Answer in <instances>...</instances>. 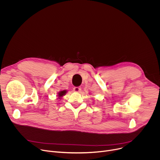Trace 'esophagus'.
I'll use <instances>...</instances> for the list:
<instances>
[{
  "label": "esophagus",
  "mask_w": 160,
  "mask_h": 160,
  "mask_svg": "<svg viewBox=\"0 0 160 160\" xmlns=\"http://www.w3.org/2000/svg\"><path fill=\"white\" fill-rule=\"evenodd\" d=\"M81 90H82L81 87H76L73 88V91L75 92H80Z\"/></svg>",
  "instance_id": "1"
}]
</instances>
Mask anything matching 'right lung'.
<instances>
[{
	"instance_id": "1",
	"label": "right lung",
	"mask_w": 160,
	"mask_h": 160,
	"mask_svg": "<svg viewBox=\"0 0 160 160\" xmlns=\"http://www.w3.org/2000/svg\"><path fill=\"white\" fill-rule=\"evenodd\" d=\"M67 92H68L67 90H62L59 91V92L58 93V95H57V96L58 97V99H61V98L63 96H64Z\"/></svg>"
}]
</instances>
